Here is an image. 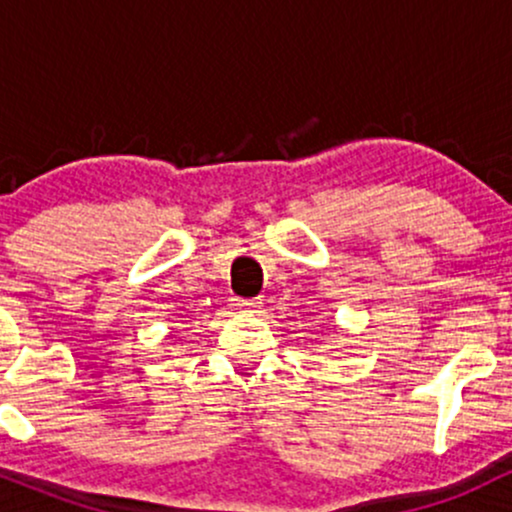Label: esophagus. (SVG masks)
<instances>
[{"mask_svg": "<svg viewBox=\"0 0 512 512\" xmlns=\"http://www.w3.org/2000/svg\"><path fill=\"white\" fill-rule=\"evenodd\" d=\"M233 305L238 310H245V313H257L262 308V301H257V298H233Z\"/></svg>", "mask_w": 512, "mask_h": 512, "instance_id": "esophagus-1", "label": "esophagus"}]
</instances>
